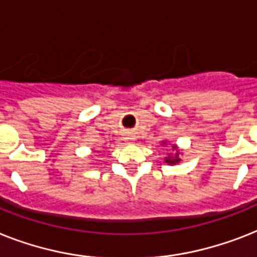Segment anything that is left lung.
Wrapping results in <instances>:
<instances>
[{"instance_id": "8db88e82", "label": "left lung", "mask_w": 257, "mask_h": 257, "mask_svg": "<svg viewBox=\"0 0 257 257\" xmlns=\"http://www.w3.org/2000/svg\"><path fill=\"white\" fill-rule=\"evenodd\" d=\"M165 162H166V164H169V165H174V164H177V162H179L178 153L176 154V157H170V156H169V157H166V158H165Z\"/></svg>"}]
</instances>
